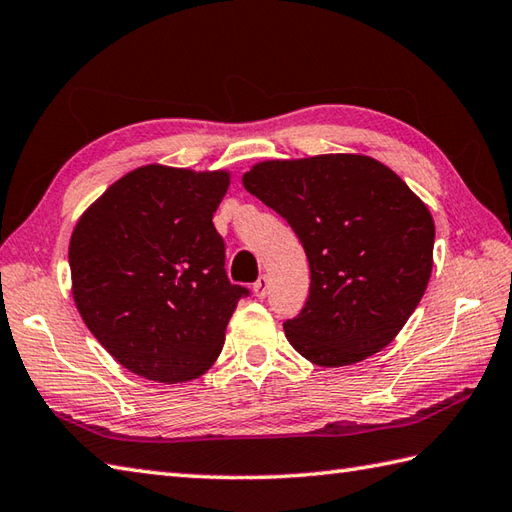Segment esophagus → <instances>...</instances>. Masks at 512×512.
Wrapping results in <instances>:
<instances>
[{
	"mask_svg": "<svg viewBox=\"0 0 512 512\" xmlns=\"http://www.w3.org/2000/svg\"><path fill=\"white\" fill-rule=\"evenodd\" d=\"M267 291H269V280H267V276H260L256 283H254V294L258 298H265Z\"/></svg>",
	"mask_w": 512,
	"mask_h": 512,
	"instance_id": "1",
	"label": "esophagus"
}]
</instances>
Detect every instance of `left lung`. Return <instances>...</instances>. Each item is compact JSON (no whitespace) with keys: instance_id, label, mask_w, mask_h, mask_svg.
I'll use <instances>...</instances> for the list:
<instances>
[{"instance_id":"left-lung-1","label":"left lung","mask_w":512,"mask_h":512,"mask_svg":"<svg viewBox=\"0 0 512 512\" xmlns=\"http://www.w3.org/2000/svg\"><path fill=\"white\" fill-rule=\"evenodd\" d=\"M243 185L285 218L309 260L307 302L283 325L291 347L320 367H347L387 347L429 285V207L387 165L360 154L265 161Z\"/></svg>"}]
</instances>
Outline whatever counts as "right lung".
Here are the masks:
<instances>
[{
	"label": "right lung",
	"mask_w": 512,
	"mask_h": 512,
	"mask_svg": "<svg viewBox=\"0 0 512 512\" xmlns=\"http://www.w3.org/2000/svg\"><path fill=\"white\" fill-rule=\"evenodd\" d=\"M227 172L145 165L110 185L70 238L72 296L110 356L154 382L203 375L249 296L225 271L212 223Z\"/></svg>",
	"instance_id": "right-lung-1"
}]
</instances>
